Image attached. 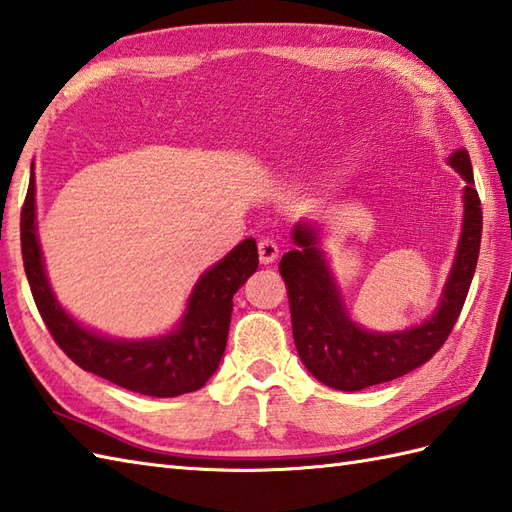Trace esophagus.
I'll return each instance as SVG.
<instances>
[{
    "label": "esophagus",
    "instance_id": "1",
    "mask_svg": "<svg viewBox=\"0 0 512 512\" xmlns=\"http://www.w3.org/2000/svg\"><path fill=\"white\" fill-rule=\"evenodd\" d=\"M258 256H260V263H263V265L274 263V260L278 258V243L274 241V238H269V236L260 238V241H258Z\"/></svg>",
    "mask_w": 512,
    "mask_h": 512
}]
</instances>
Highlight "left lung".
Here are the masks:
<instances>
[{"label":"left lung","mask_w":512,"mask_h":512,"mask_svg":"<svg viewBox=\"0 0 512 512\" xmlns=\"http://www.w3.org/2000/svg\"><path fill=\"white\" fill-rule=\"evenodd\" d=\"M449 164L467 181L464 186V225L440 309L427 322L403 333L377 335L348 320L331 274L317 249L311 227L298 225L291 249L280 260L287 285L293 342L298 355L317 381L342 392H357L388 383L423 366L447 342L467 300L482 241V208L473 188V168L467 151L451 155Z\"/></svg>","instance_id":"left-lung-1"}]
</instances>
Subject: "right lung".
Returning <instances> with one entry per match:
<instances>
[{
  "instance_id": "add662e5",
  "label": "right lung",
  "mask_w": 512,
  "mask_h": 512,
  "mask_svg": "<svg viewBox=\"0 0 512 512\" xmlns=\"http://www.w3.org/2000/svg\"><path fill=\"white\" fill-rule=\"evenodd\" d=\"M21 256L34 304L45 326L78 368L120 385L124 390L157 396H179L206 385L219 368L230 331L232 298L258 269L254 238L234 247L217 267L206 271L192 291L184 322L177 331L144 342H113L78 326L67 315L45 280L41 249L34 227V173L21 208Z\"/></svg>"
}]
</instances>
